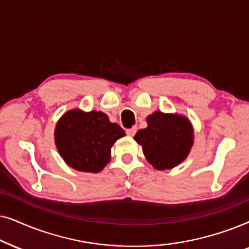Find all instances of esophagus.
<instances>
[{
	"instance_id": "obj_1",
	"label": "esophagus",
	"mask_w": 249,
	"mask_h": 249,
	"mask_svg": "<svg viewBox=\"0 0 249 249\" xmlns=\"http://www.w3.org/2000/svg\"><path fill=\"white\" fill-rule=\"evenodd\" d=\"M137 133V127H132V128H128L126 130V134L128 137H134V134Z\"/></svg>"
}]
</instances>
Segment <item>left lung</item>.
<instances>
[{
    "mask_svg": "<svg viewBox=\"0 0 249 249\" xmlns=\"http://www.w3.org/2000/svg\"><path fill=\"white\" fill-rule=\"evenodd\" d=\"M148 126L138 131L134 140L142 145L149 164L159 171L180 165L194 145V127L183 115L155 111L147 117Z\"/></svg>",
    "mask_w": 249,
    "mask_h": 249,
    "instance_id": "left-lung-1",
    "label": "left lung"
}]
</instances>
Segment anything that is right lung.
<instances>
[{
    "label": "right lung",
    "mask_w": 249,
    "mask_h": 249,
    "mask_svg": "<svg viewBox=\"0 0 249 249\" xmlns=\"http://www.w3.org/2000/svg\"><path fill=\"white\" fill-rule=\"evenodd\" d=\"M125 132L102 111L76 108L65 112L54 128V142L65 163L79 172L99 173L110 161L111 147Z\"/></svg>",
    "instance_id": "add662e5"
}]
</instances>
